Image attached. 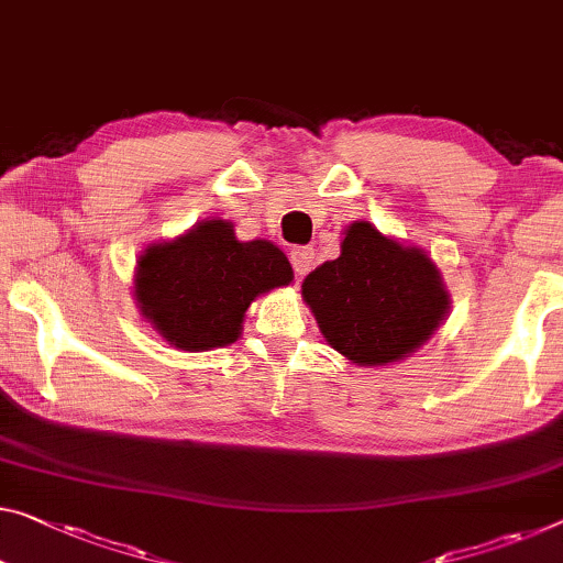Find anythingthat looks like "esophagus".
<instances>
[{"instance_id": "esophagus-1", "label": "esophagus", "mask_w": 563, "mask_h": 563, "mask_svg": "<svg viewBox=\"0 0 563 563\" xmlns=\"http://www.w3.org/2000/svg\"><path fill=\"white\" fill-rule=\"evenodd\" d=\"M314 249L309 246H297L291 249V266L294 272H297V276H305L309 274L311 269H314Z\"/></svg>"}]
</instances>
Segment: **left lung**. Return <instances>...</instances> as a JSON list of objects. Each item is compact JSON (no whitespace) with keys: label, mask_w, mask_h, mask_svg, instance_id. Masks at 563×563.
<instances>
[{"label":"left lung","mask_w":563,"mask_h":563,"mask_svg":"<svg viewBox=\"0 0 563 563\" xmlns=\"http://www.w3.org/2000/svg\"><path fill=\"white\" fill-rule=\"evenodd\" d=\"M301 299L327 344L360 367L410 357L451 311V294L426 249L402 244L369 221L344 229L340 256L307 274Z\"/></svg>","instance_id":"8db88e82"}]
</instances>
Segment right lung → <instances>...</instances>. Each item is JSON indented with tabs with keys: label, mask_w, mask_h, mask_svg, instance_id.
I'll return each mask as SVG.
<instances>
[{
	"label": "right lung",
	"mask_w": 563,
	"mask_h": 563,
	"mask_svg": "<svg viewBox=\"0 0 563 563\" xmlns=\"http://www.w3.org/2000/svg\"><path fill=\"white\" fill-rule=\"evenodd\" d=\"M291 279L287 254L272 241H239L231 221L203 219L176 239L143 249L133 297L170 347L206 352L236 342L252 301L289 287Z\"/></svg>",
	"instance_id": "1"
}]
</instances>
